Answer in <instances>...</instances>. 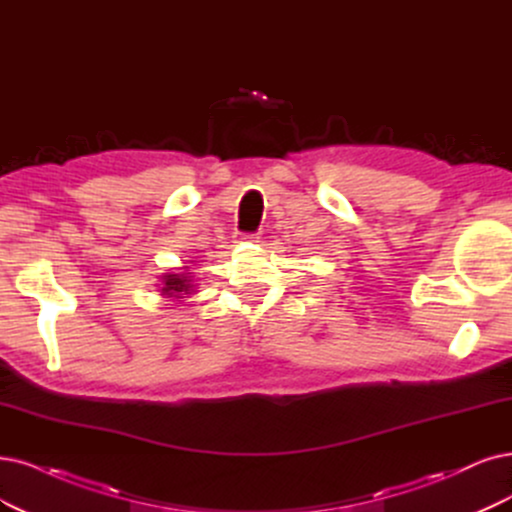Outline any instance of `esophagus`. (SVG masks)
Here are the masks:
<instances>
[{"label": "esophagus", "instance_id": "obj_1", "mask_svg": "<svg viewBox=\"0 0 512 512\" xmlns=\"http://www.w3.org/2000/svg\"><path fill=\"white\" fill-rule=\"evenodd\" d=\"M259 236L255 234H242V232H236V242H257Z\"/></svg>", "mask_w": 512, "mask_h": 512}]
</instances>
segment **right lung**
Instances as JSON below:
<instances>
[{
  "label": "right lung",
  "mask_w": 512,
  "mask_h": 512,
  "mask_svg": "<svg viewBox=\"0 0 512 512\" xmlns=\"http://www.w3.org/2000/svg\"><path fill=\"white\" fill-rule=\"evenodd\" d=\"M181 272L179 274H175V272H168V274H164L160 280H162V285H160V295L164 297V299H168V301H183L185 297H189V295H194L196 293V285H194V278L189 276L192 272H189V266H183V268H179Z\"/></svg>",
  "instance_id": "obj_1"
}]
</instances>
